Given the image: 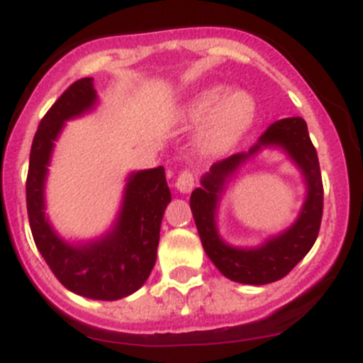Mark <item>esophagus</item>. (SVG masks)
<instances>
[{
	"label": "esophagus",
	"mask_w": 363,
	"mask_h": 363,
	"mask_svg": "<svg viewBox=\"0 0 363 363\" xmlns=\"http://www.w3.org/2000/svg\"><path fill=\"white\" fill-rule=\"evenodd\" d=\"M194 182H196L194 172L182 171L178 174V178H176V189H178L179 192H191L192 189H194Z\"/></svg>",
	"instance_id": "esophagus-1"
}]
</instances>
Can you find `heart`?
Masks as SVG:
<instances>
[{
  "label": "heart",
  "instance_id": "b5f03b06",
  "mask_svg": "<svg viewBox=\"0 0 363 363\" xmlns=\"http://www.w3.org/2000/svg\"><path fill=\"white\" fill-rule=\"evenodd\" d=\"M255 99L247 92H233L227 96L223 86H211L200 92L187 108L192 121H205L200 143L207 152H221L229 149L252 123Z\"/></svg>",
  "mask_w": 363,
  "mask_h": 363
}]
</instances>
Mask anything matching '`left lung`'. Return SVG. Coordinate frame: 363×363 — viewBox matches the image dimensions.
Wrapping results in <instances>:
<instances>
[{"label":"left lung","mask_w":363,"mask_h":363,"mask_svg":"<svg viewBox=\"0 0 363 363\" xmlns=\"http://www.w3.org/2000/svg\"><path fill=\"white\" fill-rule=\"evenodd\" d=\"M269 145L281 146L301 167L308 182V200L298 220L285 233L256 250L230 247L219 238L216 229L213 216L217 198L225 179L247 157L262 146ZM191 211L200 233L201 245L223 277L249 285L272 284L287 277L318 238L323 213V185L318 154L311 142L306 121L301 118H284L274 121L249 152L233 154L214 163L201 179V187L192 191Z\"/></svg>","instance_id":"1"}]
</instances>
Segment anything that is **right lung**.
Instances as JSON below:
<instances>
[{
  "instance_id": "add662e5",
  "label": "right lung",
  "mask_w": 363,
  "mask_h": 363,
  "mask_svg": "<svg viewBox=\"0 0 363 363\" xmlns=\"http://www.w3.org/2000/svg\"><path fill=\"white\" fill-rule=\"evenodd\" d=\"M96 104L92 78H82L56 99L40 121L30 147L27 174V213L38 251L67 289L92 300H120L149 278L160 243V227L171 201L165 169L133 172L125 189L116 225L101 240L69 245L45 218L43 187L47 165L63 123Z\"/></svg>"
}]
</instances>
